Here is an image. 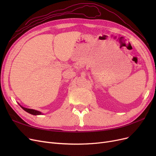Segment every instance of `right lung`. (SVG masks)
Returning <instances> with one entry per match:
<instances>
[{
	"label": "right lung",
	"instance_id": "right-lung-1",
	"mask_svg": "<svg viewBox=\"0 0 156 156\" xmlns=\"http://www.w3.org/2000/svg\"><path fill=\"white\" fill-rule=\"evenodd\" d=\"M21 107L23 109H24L27 112L30 113V114L34 115H41V112H40V111H36V110H34V109H30V108H25V107H23L22 106H21Z\"/></svg>",
	"mask_w": 156,
	"mask_h": 156
}]
</instances>
